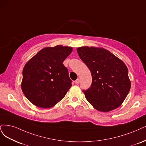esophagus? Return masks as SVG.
<instances>
[{"instance_id":"obj_1","label":"esophagus","mask_w":146,"mask_h":146,"mask_svg":"<svg viewBox=\"0 0 146 146\" xmlns=\"http://www.w3.org/2000/svg\"><path fill=\"white\" fill-rule=\"evenodd\" d=\"M79 82H80V80L79 79H77L76 81H75V84H76V85H78V84H79Z\"/></svg>"}]
</instances>
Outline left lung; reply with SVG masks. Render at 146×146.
Returning a JSON list of instances; mask_svg holds the SVG:
<instances>
[{
    "mask_svg": "<svg viewBox=\"0 0 146 146\" xmlns=\"http://www.w3.org/2000/svg\"><path fill=\"white\" fill-rule=\"evenodd\" d=\"M77 51L92 76L91 87L83 91L87 100L95 109L102 112L119 107L131 87L128 68L123 61L101 47L81 46Z\"/></svg>",
    "mask_w": 146,
    "mask_h": 146,
    "instance_id": "8db88e82",
    "label": "left lung"
}]
</instances>
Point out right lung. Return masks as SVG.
Returning <instances> with one entry per match:
<instances>
[{"mask_svg":"<svg viewBox=\"0 0 146 146\" xmlns=\"http://www.w3.org/2000/svg\"><path fill=\"white\" fill-rule=\"evenodd\" d=\"M72 47L61 45L40 50L25 65L21 83L25 97L35 106L48 109L54 106L72 87L68 69L62 64Z\"/></svg>","mask_w":146,"mask_h":146,"instance_id":"1","label":"right lung"}]
</instances>
